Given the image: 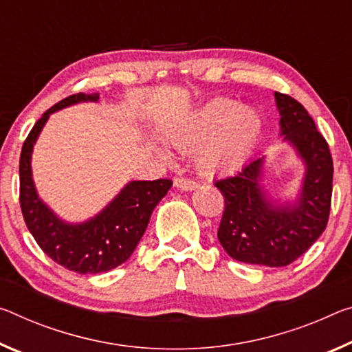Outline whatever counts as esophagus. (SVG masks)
Here are the masks:
<instances>
[{
  "instance_id": "obj_1",
  "label": "esophagus",
  "mask_w": 352,
  "mask_h": 352,
  "mask_svg": "<svg viewBox=\"0 0 352 352\" xmlns=\"http://www.w3.org/2000/svg\"><path fill=\"white\" fill-rule=\"evenodd\" d=\"M175 186L180 188L182 191H192V189H196L199 185H197L196 180L180 177V178H175Z\"/></svg>"
}]
</instances>
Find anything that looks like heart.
Listing matches in <instances>:
<instances>
[{
  "instance_id": "heart-1",
  "label": "heart",
  "mask_w": 352,
  "mask_h": 352,
  "mask_svg": "<svg viewBox=\"0 0 352 352\" xmlns=\"http://www.w3.org/2000/svg\"><path fill=\"white\" fill-rule=\"evenodd\" d=\"M263 120L254 108L214 98L169 133L172 146L194 150V161L205 174L236 169L258 142Z\"/></svg>"
}]
</instances>
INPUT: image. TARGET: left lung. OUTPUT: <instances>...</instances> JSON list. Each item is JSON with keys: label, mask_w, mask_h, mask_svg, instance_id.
I'll use <instances>...</instances> for the list:
<instances>
[{"label": "left lung", "mask_w": 352, "mask_h": 352, "mask_svg": "<svg viewBox=\"0 0 352 352\" xmlns=\"http://www.w3.org/2000/svg\"><path fill=\"white\" fill-rule=\"evenodd\" d=\"M283 138L305 163L299 200L274 206L258 185L263 158L236 174L214 182L224 196V213L217 238L238 261L271 267L287 266L309 250L326 230L332 200L333 163L329 144L298 100L276 92Z\"/></svg>", "instance_id": "8db88e82"}]
</instances>
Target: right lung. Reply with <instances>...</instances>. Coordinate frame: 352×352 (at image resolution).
I'll return each mask as SVG.
<instances>
[{
	"label": "right lung",
	"instance_id": "add662e5",
	"mask_svg": "<svg viewBox=\"0 0 352 352\" xmlns=\"http://www.w3.org/2000/svg\"><path fill=\"white\" fill-rule=\"evenodd\" d=\"M97 102L98 94H75L42 114L25 139L20 153V208L25 224L43 252L65 270L98 274L120 266L135 252L150 214L172 186L169 178L131 182L102 213L82 224H65L37 197L31 177V153L38 133L54 111L80 102Z\"/></svg>",
	"mask_w": 352,
	"mask_h": 352
}]
</instances>
